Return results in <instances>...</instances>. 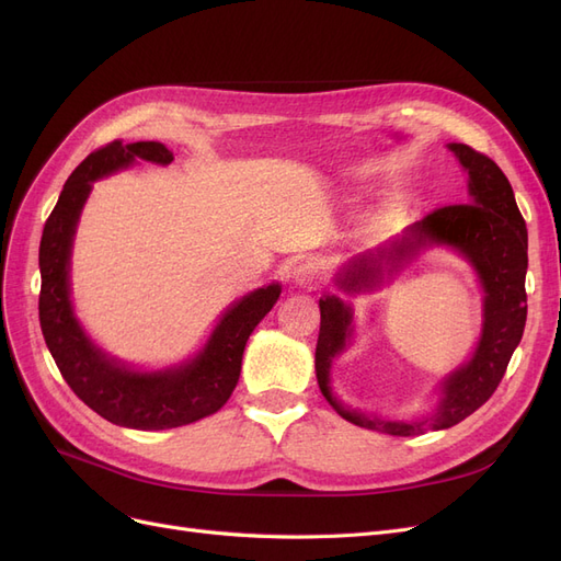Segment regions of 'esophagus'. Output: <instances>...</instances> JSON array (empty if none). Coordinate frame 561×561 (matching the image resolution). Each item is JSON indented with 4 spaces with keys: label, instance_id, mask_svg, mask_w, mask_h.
<instances>
[{
    "label": "esophagus",
    "instance_id": "obj_1",
    "mask_svg": "<svg viewBox=\"0 0 561 561\" xmlns=\"http://www.w3.org/2000/svg\"><path fill=\"white\" fill-rule=\"evenodd\" d=\"M295 283L301 285V287H316L322 283V271L316 262H301L297 268H295Z\"/></svg>",
    "mask_w": 561,
    "mask_h": 561
}]
</instances>
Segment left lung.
<instances>
[{
  "label": "left lung",
  "instance_id": "obj_1",
  "mask_svg": "<svg viewBox=\"0 0 561 561\" xmlns=\"http://www.w3.org/2000/svg\"><path fill=\"white\" fill-rule=\"evenodd\" d=\"M449 149L468 171V203H454L428 213L421 222L407 229L402 239L375 252L358 254L339 274L336 283L346 293L369 290L381 280L383 266L388 274L400 271L421 248L447 245L472 264L484 287V322L482 336L472 358L451 371L443 381V400L428 419L396 421L353 412L332 396L330 367L339 353L346 348L351 328V307L339 297L328 295L320 304V332L316 346V377L322 396L334 407L336 414L386 435H423L428 428L443 431L461 423L474 410L494 396L507 363L522 342L526 322V225L515 203L513 186L501 168L489 157L468 145L451 142Z\"/></svg>",
  "mask_w": 561,
  "mask_h": 561
}]
</instances>
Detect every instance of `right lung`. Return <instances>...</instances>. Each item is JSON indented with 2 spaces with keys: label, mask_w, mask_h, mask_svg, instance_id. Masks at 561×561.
<instances>
[{
  "label": "right lung",
  "mask_w": 561,
  "mask_h": 561,
  "mask_svg": "<svg viewBox=\"0 0 561 561\" xmlns=\"http://www.w3.org/2000/svg\"><path fill=\"white\" fill-rule=\"evenodd\" d=\"M135 159L168 165L173 151L161 142L114 140L83 159L67 178L39 243V325L62 379L93 412L135 431H163L215 414L241 377L248 336L274 309L280 285L260 287L229 307L198 355L180 367L138 371L100 351L75 318L70 301V254L91 182L107 178Z\"/></svg>",
  "instance_id": "add662e5"
}]
</instances>
